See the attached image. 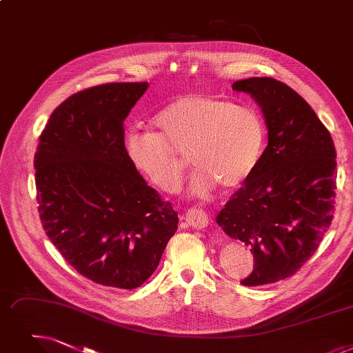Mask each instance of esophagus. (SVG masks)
I'll return each instance as SVG.
<instances>
[{
	"label": "esophagus",
	"mask_w": 353,
	"mask_h": 353,
	"mask_svg": "<svg viewBox=\"0 0 353 353\" xmlns=\"http://www.w3.org/2000/svg\"><path fill=\"white\" fill-rule=\"evenodd\" d=\"M185 221L194 229H203L209 225V216L202 209H189L185 214Z\"/></svg>",
	"instance_id": "1"
}]
</instances>
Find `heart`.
<instances>
[{
    "label": "heart",
    "instance_id": "1",
    "mask_svg": "<svg viewBox=\"0 0 353 353\" xmlns=\"http://www.w3.org/2000/svg\"><path fill=\"white\" fill-rule=\"evenodd\" d=\"M157 132L131 130L127 156L154 186L173 192L186 163L176 151L189 152L196 167L190 192L205 196L216 186L234 190L256 168L267 143L263 118L247 106L205 94L174 98L156 115Z\"/></svg>",
    "mask_w": 353,
    "mask_h": 353
}]
</instances>
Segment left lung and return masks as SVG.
<instances>
[{"label":"left lung","instance_id":"8db88e82","mask_svg":"<svg viewBox=\"0 0 353 353\" xmlns=\"http://www.w3.org/2000/svg\"><path fill=\"white\" fill-rule=\"evenodd\" d=\"M263 111L268 144L251 177L218 213L225 234L245 242L254 271L241 284H271L296 274L332 223L336 150L312 106L272 78L232 83Z\"/></svg>","mask_w":353,"mask_h":353}]
</instances>
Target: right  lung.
I'll use <instances>...</instances> for the list:
<instances>
[{"instance_id":"1","label":"right lung","mask_w":353,"mask_h":353,"mask_svg":"<svg viewBox=\"0 0 353 353\" xmlns=\"http://www.w3.org/2000/svg\"><path fill=\"white\" fill-rule=\"evenodd\" d=\"M147 88L105 83L69 97L34 156L46 235L83 277L124 290L151 277L179 223L125 151L124 121Z\"/></svg>"}]
</instances>
